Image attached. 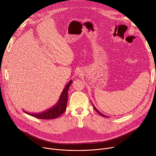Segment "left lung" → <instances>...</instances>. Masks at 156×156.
Returning <instances> with one entry per match:
<instances>
[{"label": "left lung", "mask_w": 156, "mask_h": 156, "mask_svg": "<svg viewBox=\"0 0 156 156\" xmlns=\"http://www.w3.org/2000/svg\"><path fill=\"white\" fill-rule=\"evenodd\" d=\"M92 104H93V107H94V110H95L96 111V112H98V114H99V115H101V116H102V117H107V116H106V115H105L102 114L101 112H99V110H98V109H97V108H96L95 107V106H94V105H93V103H92Z\"/></svg>", "instance_id": "left-lung-1"}]
</instances>
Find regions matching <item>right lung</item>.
I'll list each match as a JSON object with an SVG mask.
<instances>
[{
  "instance_id": "add662e5",
  "label": "right lung",
  "mask_w": 156,
  "mask_h": 156,
  "mask_svg": "<svg viewBox=\"0 0 156 156\" xmlns=\"http://www.w3.org/2000/svg\"><path fill=\"white\" fill-rule=\"evenodd\" d=\"M73 81L70 80L67 84L65 87L64 90H63L60 97L57 102V103L51 108H49L48 110L44 111L40 113H29L24 111V112L26 114L37 118L40 119H44V120H49V119H56L58 117L60 116L66 110V104H67V100H68V91L70 87V86L72 83Z\"/></svg>"
}]
</instances>
